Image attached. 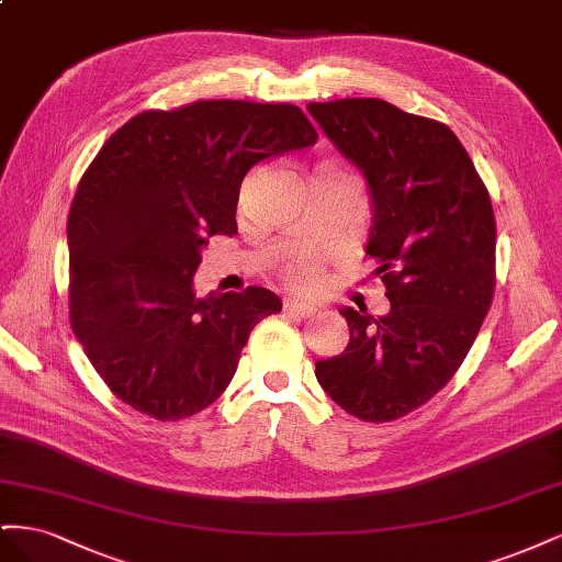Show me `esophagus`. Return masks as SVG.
Segmentation results:
<instances>
[{
    "label": "esophagus",
    "mask_w": 562,
    "mask_h": 562,
    "mask_svg": "<svg viewBox=\"0 0 562 562\" xmlns=\"http://www.w3.org/2000/svg\"><path fill=\"white\" fill-rule=\"evenodd\" d=\"M283 312L291 316H297V318H310L316 314V307H312V304H307V302H300V300H285Z\"/></svg>",
    "instance_id": "esophagus-1"
}]
</instances>
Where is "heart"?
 Segmentation results:
<instances>
[{
    "label": "heart",
    "mask_w": 562,
    "mask_h": 562,
    "mask_svg": "<svg viewBox=\"0 0 562 562\" xmlns=\"http://www.w3.org/2000/svg\"><path fill=\"white\" fill-rule=\"evenodd\" d=\"M291 274H293V281L300 283V285H307L314 281V267L307 265V262H297L291 267Z\"/></svg>",
    "instance_id": "b5f03b06"
}]
</instances>
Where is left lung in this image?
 <instances>
[{"mask_svg":"<svg viewBox=\"0 0 562 562\" xmlns=\"http://www.w3.org/2000/svg\"><path fill=\"white\" fill-rule=\"evenodd\" d=\"M307 112L368 184L375 258L391 310L351 307L349 345L316 361L323 391L363 422L398 419L462 366L495 293V213L457 135L380 98L310 103ZM363 311V310H361Z\"/></svg>","mask_w":562,"mask_h":562,"instance_id":"left-lung-1","label":"left lung"}]
</instances>
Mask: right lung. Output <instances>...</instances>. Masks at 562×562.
I'll use <instances>...</instances> for the list:
<instances>
[{
  "instance_id": "obj_1",
  "label": "right lung",
  "mask_w": 562,
  "mask_h": 562,
  "mask_svg": "<svg viewBox=\"0 0 562 562\" xmlns=\"http://www.w3.org/2000/svg\"><path fill=\"white\" fill-rule=\"evenodd\" d=\"M316 140L295 105L199 100L133 116L98 151L67 217L70 321L124 403L176 422L227 389L250 330L281 312V297L258 285L196 297L201 250L236 234L252 166Z\"/></svg>"
}]
</instances>
